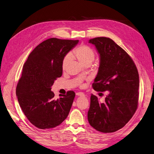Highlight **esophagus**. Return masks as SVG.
Returning a JSON list of instances; mask_svg holds the SVG:
<instances>
[{
	"mask_svg": "<svg viewBox=\"0 0 154 154\" xmlns=\"http://www.w3.org/2000/svg\"><path fill=\"white\" fill-rule=\"evenodd\" d=\"M76 95H77V96H85L84 94L83 93H81V92L76 93Z\"/></svg>",
	"mask_w": 154,
	"mask_h": 154,
	"instance_id": "1",
	"label": "esophagus"
}]
</instances>
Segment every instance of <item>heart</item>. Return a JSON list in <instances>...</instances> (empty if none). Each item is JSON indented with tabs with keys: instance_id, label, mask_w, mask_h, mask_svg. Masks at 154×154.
<instances>
[{
	"instance_id": "obj_1",
	"label": "heart",
	"mask_w": 154,
	"mask_h": 154,
	"mask_svg": "<svg viewBox=\"0 0 154 154\" xmlns=\"http://www.w3.org/2000/svg\"><path fill=\"white\" fill-rule=\"evenodd\" d=\"M70 57L77 60L79 62H80L83 65L88 63L91 64V63L95 58V53L91 48L88 45H79L77 48L73 50L70 54H67L63 59L61 66L63 70L66 68L68 62L70 60Z\"/></svg>"
}]
</instances>
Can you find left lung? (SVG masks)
Here are the masks:
<instances>
[{
	"instance_id": "obj_1",
	"label": "left lung",
	"mask_w": 154,
	"mask_h": 154,
	"mask_svg": "<svg viewBox=\"0 0 154 154\" xmlns=\"http://www.w3.org/2000/svg\"><path fill=\"white\" fill-rule=\"evenodd\" d=\"M89 42L95 45L100 57L92 86L96 91H107L109 94L103 102L91 94L88 121L100 132H116L129 121L137 110L138 72L130 56L111 38L96 37Z\"/></svg>"
}]
</instances>
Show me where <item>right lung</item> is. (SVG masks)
<instances>
[{
  "mask_svg": "<svg viewBox=\"0 0 154 154\" xmlns=\"http://www.w3.org/2000/svg\"><path fill=\"white\" fill-rule=\"evenodd\" d=\"M78 42L79 40H45L32 51L24 64L16 93L24 114L37 128L58 126L69 113L75 92L68 91L54 100L51 86L62 75L63 59Z\"/></svg>",
  "mask_w": 154,
  "mask_h": 154,
  "instance_id": "1",
  "label": "right lung"
}]
</instances>
